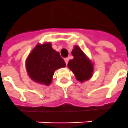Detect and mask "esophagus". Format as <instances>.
I'll list each match as a JSON object with an SVG mask.
<instances>
[{
  "label": "esophagus",
  "instance_id": "1",
  "mask_svg": "<svg viewBox=\"0 0 128 128\" xmlns=\"http://www.w3.org/2000/svg\"><path fill=\"white\" fill-rule=\"evenodd\" d=\"M64 60H65V62H66V65H67V64H68V60H68V58H64Z\"/></svg>",
  "mask_w": 128,
  "mask_h": 128
}]
</instances>
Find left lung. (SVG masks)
<instances>
[{
  "instance_id": "left-lung-1",
  "label": "left lung",
  "mask_w": 128,
  "mask_h": 128,
  "mask_svg": "<svg viewBox=\"0 0 128 128\" xmlns=\"http://www.w3.org/2000/svg\"><path fill=\"white\" fill-rule=\"evenodd\" d=\"M72 55L74 58L68 62V66L74 73L76 79L81 82L90 80L94 71L92 61L78 46H74Z\"/></svg>"
}]
</instances>
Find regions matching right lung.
I'll use <instances>...</instances> for the list:
<instances>
[{"instance_id":"right-lung-1","label":"right lung","mask_w":128,"mask_h":128,"mask_svg":"<svg viewBox=\"0 0 128 128\" xmlns=\"http://www.w3.org/2000/svg\"><path fill=\"white\" fill-rule=\"evenodd\" d=\"M66 66L64 60L52 48L50 43L37 44L26 60V69L30 78L46 86L51 83L55 71Z\"/></svg>"}]
</instances>
